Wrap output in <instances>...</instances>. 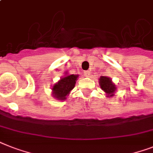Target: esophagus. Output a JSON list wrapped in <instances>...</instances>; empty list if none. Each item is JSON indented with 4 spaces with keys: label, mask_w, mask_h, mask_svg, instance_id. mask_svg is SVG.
Here are the masks:
<instances>
[{
    "label": "esophagus",
    "mask_w": 153,
    "mask_h": 153,
    "mask_svg": "<svg viewBox=\"0 0 153 153\" xmlns=\"http://www.w3.org/2000/svg\"><path fill=\"white\" fill-rule=\"evenodd\" d=\"M90 74H91V72L89 71H86L84 72V75H85V77H90Z\"/></svg>",
    "instance_id": "1"
}]
</instances>
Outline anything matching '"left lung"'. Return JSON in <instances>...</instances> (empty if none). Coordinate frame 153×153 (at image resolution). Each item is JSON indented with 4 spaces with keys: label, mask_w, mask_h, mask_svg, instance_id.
<instances>
[{
    "label": "left lung",
    "mask_w": 153,
    "mask_h": 153,
    "mask_svg": "<svg viewBox=\"0 0 153 153\" xmlns=\"http://www.w3.org/2000/svg\"><path fill=\"white\" fill-rule=\"evenodd\" d=\"M99 85L103 91L106 94L107 97L115 96V93L117 89L115 84L112 82L111 78L107 76H100L99 79Z\"/></svg>",
    "instance_id": "1"
}]
</instances>
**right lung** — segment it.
Segmentation results:
<instances>
[{
  "label": "right lung",
  "mask_w": 153,
  "mask_h": 153,
  "mask_svg": "<svg viewBox=\"0 0 153 153\" xmlns=\"http://www.w3.org/2000/svg\"><path fill=\"white\" fill-rule=\"evenodd\" d=\"M79 74H68L66 72L64 77L61 78L52 87V95L55 99L64 100L74 89Z\"/></svg>",
  "instance_id": "right-lung-1"
}]
</instances>
